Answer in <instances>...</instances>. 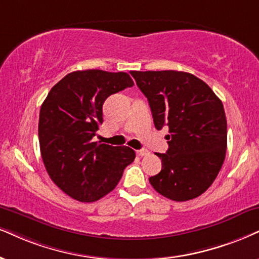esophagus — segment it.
Instances as JSON below:
<instances>
[{
    "label": "esophagus",
    "mask_w": 259,
    "mask_h": 259,
    "mask_svg": "<svg viewBox=\"0 0 259 259\" xmlns=\"http://www.w3.org/2000/svg\"><path fill=\"white\" fill-rule=\"evenodd\" d=\"M136 152H137V155L140 156V157H142V156H146V155H149V151H148V150H145V149L137 150Z\"/></svg>",
    "instance_id": "1"
}]
</instances>
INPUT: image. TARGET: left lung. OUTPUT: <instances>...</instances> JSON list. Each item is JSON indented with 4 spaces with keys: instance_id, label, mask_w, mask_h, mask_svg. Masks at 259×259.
Masks as SVG:
<instances>
[{
    "instance_id": "obj_1",
    "label": "left lung",
    "mask_w": 259,
    "mask_h": 259,
    "mask_svg": "<svg viewBox=\"0 0 259 259\" xmlns=\"http://www.w3.org/2000/svg\"><path fill=\"white\" fill-rule=\"evenodd\" d=\"M148 98L155 127H169V149L156 154L162 169L149 179L175 202L193 199L211 186L227 149V120L220 98L202 79L186 72H130Z\"/></svg>"
}]
</instances>
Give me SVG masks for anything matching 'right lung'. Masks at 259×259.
I'll return each mask as SVG.
<instances>
[{
  "label": "right lung",
  "instance_id": "right-lung-1",
  "mask_svg": "<svg viewBox=\"0 0 259 259\" xmlns=\"http://www.w3.org/2000/svg\"><path fill=\"white\" fill-rule=\"evenodd\" d=\"M135 85L124 72L86 69L67 74L40 107L38 137L43 163L60 190L79 202L103 198L119 184L136 152L92 142L110 95Z\"/></svg>",
  "mask_w": 259,
  "mask_h": 259
}]
</instances>
